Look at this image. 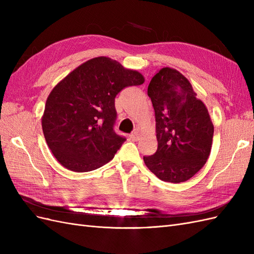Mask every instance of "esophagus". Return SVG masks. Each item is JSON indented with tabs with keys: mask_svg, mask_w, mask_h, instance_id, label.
<instances>
[{
	"mask_svg": "<svg viewBox=\"0 0 254 254\" xmlns=\"http://www.w3.org/2000/svg\"><path fill=\"white\" fill-rule=\"evenodd\" d=\"M129 137H130V140L133 141V142H135V141L139 140L140 135H139V133H137V132H133V133H131V134L129 135Z\"/></svg>",
	"mask_w": 254,
	"mask_h": 254,
	"instance_id": "1",
	"label": "esophagus"
}]
</instances>
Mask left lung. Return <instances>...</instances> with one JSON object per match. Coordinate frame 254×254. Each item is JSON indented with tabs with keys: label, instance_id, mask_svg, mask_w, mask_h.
Wrapping results in <instances>:
<instances>
[{
	"label": "left lung",
	"instance_id": "obj_1",
	"mask_svg": "<svg viewBox=\"0 0 254 254\" xmlns=\"http://www.w3.org/2000/svg\"><path fill=\"white\" fill-rule=\"evenodd\" d=\"M156 117L158 149L144 162L160 180L180 183L201 170L210 156L214 126L190 82L163 67L147 89Z\"/></svg>",
	"mask_w": 254,
	"mask_h": 254
}]
</instances>
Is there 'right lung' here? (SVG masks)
I'll list each match as a JSON object with an SVG mask.
<instances>
[{"mask_svg": "<svg viewBox=\"0 0 254 254\" xmlns=\"http://www.w3.org/2000/svg\"><path fill=\"white\" fill-rule=\"evenodd\" d=\"M144 81L141 73L103 56L86 61L58 82L42 117L45 141L58 162L84 173L113 159L126 141L113 130L115 96Z\"/></svg>", "mask_w": 254, "mask_h": 254, "instance_id": "add662e5", "label": "right lung"}]
</instances>
